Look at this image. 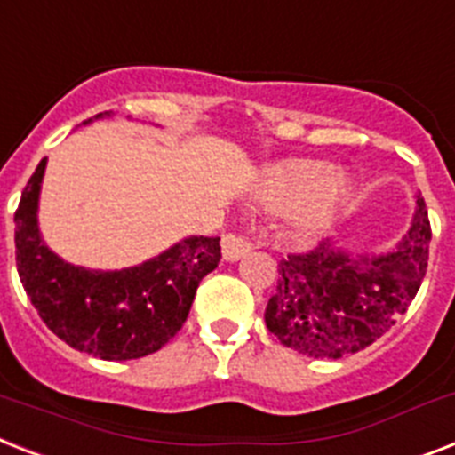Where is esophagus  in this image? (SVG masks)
<instances>
[{
  "label": "esophagus",
  "mask_w": 455,
  "mask_h": 455,
  "mask_svg": "<svg viewBox=\"0 0 455 455\" xmlns=\"http://www.w3.org/2000/svg\"><path fill=\"white\" fill-rule=\"evenodd\" d=\"M250 250H252V243L243 238V235L228 234L221 238V252H224V259L227 261L243 259Z\"/></svg>",
  "instance_id": "obj_1"
}]
</instances>
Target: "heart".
I'll return each mask as SVG.
<instances>
[{"label":"heart","instance_id":"heart-1","mask_svg":"<svg viewBox=\"0 0 455 455\" xmlns=\"http://www.w3.org/2000/svg\"><path fill=\"white\" fill-rule=\"evenodd\" d=\"M353 184L343 172L313 158H290L261 172L254 187V201L271 210H284L287 227L294 234H315L334 220L348 201Z\"/></svg>","mask_w":455,"mask_h":455}]
</instances>
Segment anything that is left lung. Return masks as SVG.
<instances>
[{
  "mask_svg": "<svg viewBox=\"0 0 455 455\" xmlns=\"http://www.w3.org/2000/svg\"><path fill=\"white\" fill-rule=\"evenodd\" d=\"M430 238L426 201L416 194L407 234L386 252H353L327 238L313 252L291 254L278 264L266 327L315 360L364 350L407 313L426 278Z\"/></svg>",
  "mask_w": 455,
  "mask_h": 455,
  "instance_id": "left-lung-1",
  "label": "left lung"
}]
</instances>
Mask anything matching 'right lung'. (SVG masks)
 I'll return each instance as SVG.
<instances>
[{
  "label": "right lung",
  "mask_w": 455,
  "mask_h": 455,
  "mask_svg": "<svg viewBox=\"0 0 455 455\" xmlns=\"http://www.w3.org/2000/svg\"><path fill=\"white\" fill-rule=\"evenodd\" d=\"M112 112L98 114L109 119ZM46 161L36 165L16 210V266L39 317L74 350L100 360L151 355L182 330L196 290L221 259L220 238L187 235L142 264L102 271L74 266L39 228Z\"/></svg>",
  "instance_id": "1"
}]
</instances>
